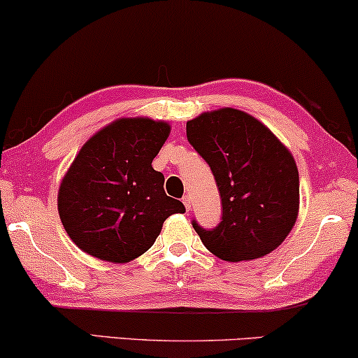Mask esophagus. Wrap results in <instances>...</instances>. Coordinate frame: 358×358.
Here are the masks:
<instances>
[{"label":"esophagus","instance_id":"34e87169","mask_svg":"<svg viewBox=\"0 0 358 358\" xmlns=\"http://www.w3.org/2000/svg\"><path fill=\"white\" fill-rule=\"evenodd\" d=\"M182 202H184V206H185V208H187V210H190V208H192V202H190V197L189 196H184Z\"/></svg>","mask_w":358,"mask_h":358}]
</instances>
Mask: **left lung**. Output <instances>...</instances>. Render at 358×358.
Returning <instances> with one entry per match:
<instances>
[{
	"instance_id": "obj_1",
	"label": "left lung",
	"mask_w": 358,
	"mask_h": 358,
	"mask_svg": "<svg viewBox=\"0 0 358 358\" xmlns=\"http://www.w3.org/2000/svg\"><path fill=\"white\" fill-rule=\"evenodd\" d=\"M187 139L210 166L224 210L212 230L192 222L208 252L238 263L280 247L299 212L291 151L259 120L229 106L189 120Z\"/></svg>"
}]
</instances>
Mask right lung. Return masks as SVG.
I'll return each mask as SVG.
<instances>
[{
	"mask_svg": "<svg viewBox=\"0 0 358 358\" xmlns=\"http://www.w3.org/2000/svg\"><path fill=\"white\" fill-rule=\"evenodd\" d=\"M169 133L161 120L118 118L80 148L60 180L57 208L82 252L128 263L152 247L169 215L185 212L151 166Z\"/></svg>",
	"mask_w": 358,
	"mask_h": 358,
	"instance_id": "right-lung-1",
	"label": "right lung"
}]
</instances>
